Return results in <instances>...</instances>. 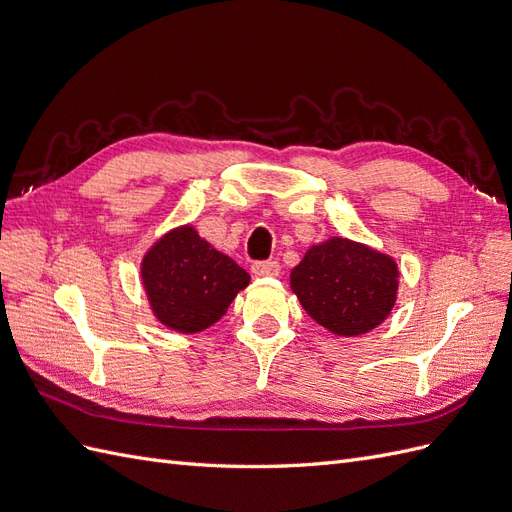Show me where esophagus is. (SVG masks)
Listing matches in <instances>:
<instances>
[{"label": "esophagus", "mask_w": 512, "mask_h": 512, "mask_svg": "<svg viewBox=\"0 0 512 512\" xmlns=\"http://www.w3.org/2000/svg\"><path fill=\"white\" fill-rule=\"evenodd\" d=\"M280 271H282L280 262H275V260H265V262H256V265H252V273L256 277H277L280 275Z\"/></svg>", "instance_id": "1"}]
</instances>
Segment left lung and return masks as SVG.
<instances>
[{
    "label": "left lung",
    "mask_w": 512,
    "mask_h": 512,
    "mask_svg": "<svg viewBox=\"0 0 512 512\" xmlns=\"http://www.w3.org/2000/svg\"><path fill=\"white\" fill-rule=\"evenodd\" d=\"M393 256L346 237H329L290 271V290L309 318L337 337H359L389 318L397 301Z\"/></svg>",
    "instance_id": "8db88e82"
}]
</instances>
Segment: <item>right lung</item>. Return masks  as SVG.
Masks as SVG:
<instances>
[{"mask_svg": "<svg viewBox=\"0 0 512 512\" xmlns=\"http://www.w3.org/2000/svg\"><path fill=\"white\" fill-rule=\"evenodd\" d=\"M149 309L166 329L194 335L218 322L250 273L198 235L192 224L170 228L141 260Z\"/></svg>", "mask_w": 512, "mask_h": 512, "instance_id": "obj_1", "label": "right lung"}]
</instances>
